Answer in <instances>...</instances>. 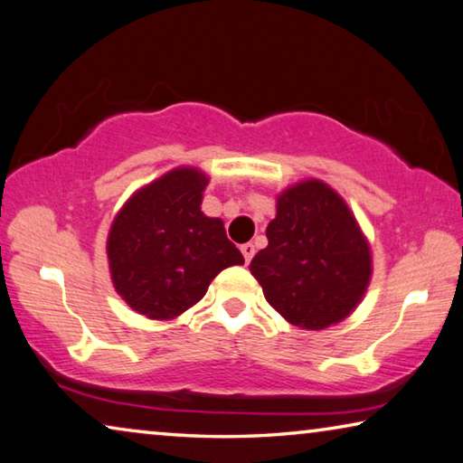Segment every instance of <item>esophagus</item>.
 I'll return each instance as SVG.
<instances>
[{"mask_svg": "<svg viewBox=\"0 0 463 463\" xmlns=\"http://www.w3.org/2000/svg\"><path fill=\"white\" fill-rule=\"evenodd\" d=\"M241 254H244V260H246V265L248 262L252 260V256H254V244H241Z\"/></svg>", "mask_w": 463, "mask_h": 463, "instance_id": "obj_1", "label": "esophagus"}]
</instances>
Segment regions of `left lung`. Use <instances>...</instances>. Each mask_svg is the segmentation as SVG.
<instances>
[{
  "mask_svg": "<svg viewBox=\"0 0 463 463\" xmlns=\"http://www.w3.org/2000/svg\"><path fill=\"white\" fill-rule=\"evenodd\" d=\"M267 240L250 271L267 302L291 325L325 329L362 300L371 279V248L326 184L308 180L279 194Z\"/></svg>",
  "mask_w": 463,
  "mask_h": 463,
  "instance_id": "8db88e82",
  "label": "left lung"
}]
</instances>
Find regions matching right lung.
<instances>
[{"instance_id": "obj_1", "label": "right lung", "mask_w": 463, "mask_h": 463, "mask_svg": "<svg viewBox=\"0 0 463 463\" xmlns=\"http://www.w3.org/2000/svg\"><path fill=\"white\" fill-rule=\"evenodd\" d=\"M207 175L177 167L138 190L111 225L108 256L118 294L140 315L167 321L207 294L244 256L222 219L201 211Z\"/></svg>"}]
</instances>
